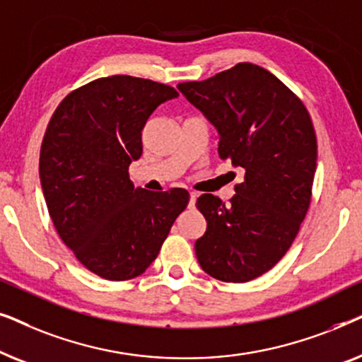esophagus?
Returning <instances> with one entry per match:
<instances>
[{"label": "esophagus", "mask_w": 362, "mask_h": 362, "mask_svg": "<svg viewBox=\"0 0 362 362\" xmlns=\"http://www.w3.org/2000/svg\"><path fill=\"white\" fill-rule=\"evenodd\" d=\"M196 199H197V194H196V192H191V194H189V207H194V204H196Z\"/></svg>", "instance_id": "34e87169"}]
</instances>
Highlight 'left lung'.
Segmentation results:
<instances>
[{
    "mask_svg": "<svg viewBox=\"0 0 362 362\" xmlns=\"http://www.w3.org/2000/svg\"><path fill=\"white\" fill-rule=\"evenodd\" d=\"M177 88L219 133V156L244 170L224 204L202 194L207 229L194 249L221 281L254 280L286 254L311 202L318 145L303 102L267 69L240 62Z\"/></svg>",
    "mask_w": 362,
    "mask_h": 362,
    "instance_id": "left-lung-1",
    "label": "left lung"
}]
</instances>
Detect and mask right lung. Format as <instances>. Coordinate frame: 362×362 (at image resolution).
Instances as JSON below:
<instances>
[{"instance_id": "add662e5", "label": "right lung", "mask_w": 362, "mask_h": 362, "mask_svg": "<svg viewBox=\"0 0 362 362\" xmlns=\"http://www.w3.org/2000/svg\"><path fill=\"white\" fill-rule=\"evenodd\" d=\"M175 88L112 76L76 88L44 133L39 177L59 237L92 274L122 281L158 257L189 192L135 189L128 166L143 153V127Z\"/></svg>"}]
</instances>
